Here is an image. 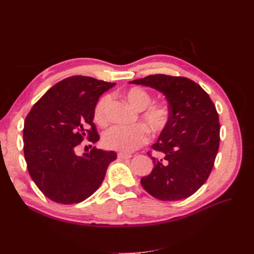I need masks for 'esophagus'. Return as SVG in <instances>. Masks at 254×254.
I'll list each match as a JSON object with an SVG mask.
<instances>
[{"instance_id":"34e87169","label":"esophagus","mask_w":254,"mask_h":254,"mask_svg":"<svg viewBox=\"0 0 254 254\" xmlns=\"http://www.w3.org/2000/svg\"><path fill=\"white\" fill-rule=\"evenodd\" d=\"M131 157H132V156H131V155H128V153H123V152L118 153V158H119V159L126 160V159H130Z\"/></svg>"}]
</instances>
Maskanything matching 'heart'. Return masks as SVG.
Listing matches in <instances>:
<instances>
[{
  "label": "heart",
  "mask_w": 254,
  "mask_h": 254,
  "mask_svg": "<svg viewBox=\"0 0 254 254\" xmlns=\"http://www.w3.org/2000/svg\"><path fill=\"white\" fill-rule=\"evenodd\" d=\"M124 96L129 105L136 111H140V120L153 134L163 131L170 121V110L165 104H152L151 96L142 88L127 90ZM110 97L106 95L99 99L94 109V120L99 125L107 122L106 110ZM148 140L147 130L140 124L129 128L113 126L103 134V144L106 148L122 152H130L145 144Z\"/></svg>",
  "instance_id": "1"
}]
</instances>
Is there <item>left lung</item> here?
<instances>
[{
  "label": "left lung",
  "mask_w": 254,
  "mask_h": 254,
  "mask_svg": "<svg viewBox=\"0 0 254 254\" xmlns=\"http://www.w3.org/2000/svg\"><path fill=\"white\" fill-rule=\"evenodd\" d=\"M130 83L161 92L170 110L167 126L151 145L162 158H152L155 167L141 179L142 187L164 201L190 197L209 178L219 148L216 108L209 94L186 77L156 74Z\"/></svg>",
  "instance_id": "left-lung-1"
}]
</instances>
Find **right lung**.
Masks as SVG:
<instances>
[{
  "label": "right lung",
  "mask_w": 254,
  "mask_h": 254,
  "mask_svg": "<svg viewBox=\"0 0 254 254\" xmlns=\"http://www.w3.org/2000/svg\"><path fill=\"white\" fill-rule=\"evenodd\" d=\"M114 86L89 76H72L53 86L27 114L23 129L27 170L51 200L63 204L86 200L117 159L114 151L95 147L76 155L84 136L92 143L99 140L94 109L99 96Z\"/></svg>",
  "instance_id": "1"
}]
</instances>
